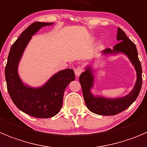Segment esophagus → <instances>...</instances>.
Here are the masks:
<instances>
[{
    "mask_svg": "<svg viewBox=\"0 0 147 147\" xmlns=\"http://www.w3.org/2000/svg\"><path fill=\"white\" fill-rule=\"evenodd\" d=\"M82 72H83V69H82V67H81L80 66L75 69V74L77 77H79Z\"/></svg>",
    "mask_w": 147,
    "mask_h": 147,
    "instance_id": "34e87169",
    "label": "esophagus"
}]
</instances>
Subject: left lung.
<instances>
[{"instance_id": "8db88e82", "label": "left lung", "mask_w": 147, "mask_h": 147, "mask_svg": "<svg viewBox=\"0 0 147 147\" xmlns=\"http://www.w3.org/2000/svg\"><path fill=\"white\" fill-rule=\"evenodd\" d=\"M117 41L119 43L113 47V49H104L102 55H117L123 53L126 55L134 67L136 72V81L132 90L128 95L121 98H108L98 95H94L91 89L94 86V69L91 65L85 67L79 78L82 87L84 100L88 109L92 113L102 116L116 115L129 108L137 98L142 85V69L140 61L138 58L136 45L127 37L124 31L118 28Z\"/></svg>"}]
</instances>
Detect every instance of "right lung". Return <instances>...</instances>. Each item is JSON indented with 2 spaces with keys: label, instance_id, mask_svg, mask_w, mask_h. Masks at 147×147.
Returning <instances> with one entry per match:
<instances>
[{
  "label": "right lung",
  "instance_id": "obj_1",
  "mask_svg": "<svg viewBox=\"0 0 147 147\" xmlns=\"http://www.w3.org/2000/svg\"><path fill=\"white\" fill-rule=\"evenodd\" d=\"M53 23L35 22L24 30L12 45L5 69L7 89L17 108L35 118L47 119L57 114L62 106L65 88L75 80L72 69L61 70L39 88L25 85L20 78L18 67L28 42L41 28Z\"/></svg>",
  "mask_w": 147,
  "mask_h": 147
}]
</instances>
